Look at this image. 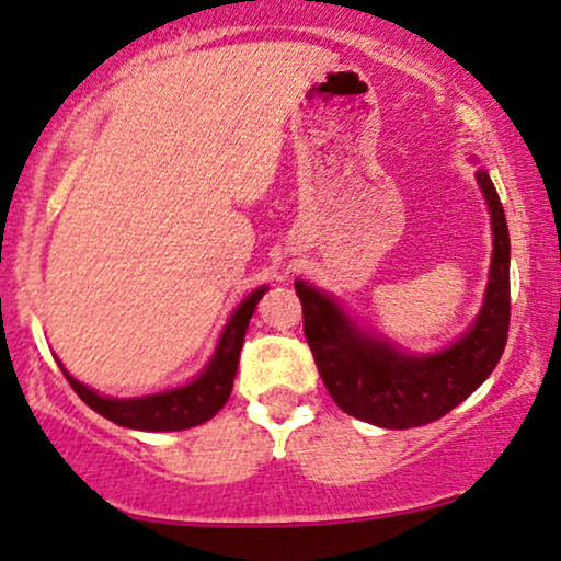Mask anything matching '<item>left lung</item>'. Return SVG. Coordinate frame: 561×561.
Instances as JSON below:
<instances>
[{"mask_svg": "<svg viewBox=\"0 0 561 561\" xmlns=\"http://www.w3.org/2000/svg\"><path fill=\"white\" fill-rule=\"evenodd\" d=\"M491 214L489 282L476 321L436 353H410L357 327L334 295L295 279L302 329L332 400L357 421L379 428L434 423L468 400L496 368L510 329V229L489 172H476Z\"/></svg>", "mask_w": 561, "mask_h": 561, "instance_id": "1", "label": "left lung"}]
</instances>
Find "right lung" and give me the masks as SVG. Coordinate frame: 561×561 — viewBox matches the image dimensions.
I'll use <instances>...</instances> for the list:
<instances>
[{
  "label": "right lung",
  "instance_id": "1",
  "mask_svg": "<svg viewBox=\"0 0 561 561\" xmlns=\"http://www.w3.org/2000/svg\"><path fill=\"white\" fill-rule=\"evenodd\" d=\"M266 293V287L253 289L238 308L232 310L225 329H221L219 342H216L214 355L201 368V374L182 387L157 391V394L144 397H106L99 394L96 389L80 383L76 376L62 366L57 357L59 368H62L65 379L70 387L78 391V397L88 408L96 410L106 421L117 423L123 428L135 431H185L201 423L211 421V417L225 408V402L232 394L234 374H238L240 350L245 342L248 323H251L255 306Z\"/></svg>",
  "mask_w": 561,
  "mask_h": 561
}]
</instances>
